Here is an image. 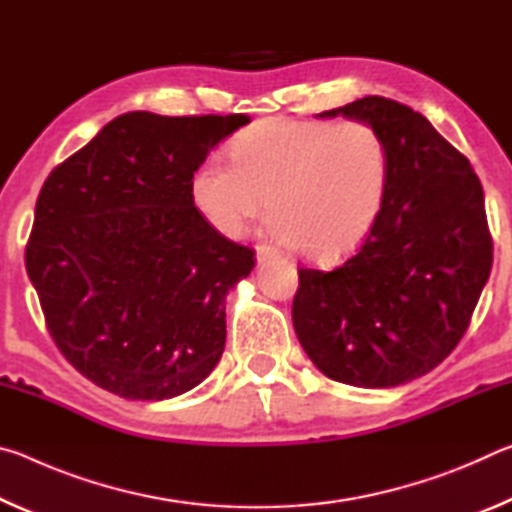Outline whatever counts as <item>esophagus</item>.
I'll return each mask as SVG.
<instances>
[{
    "mask_svg": "<svg viewBox=\"0 0 512 512\" xmlns=\"http://www.w3.org/2000/svg\"><path fill=\"white\" fill-rule=\"evenodd\" d=\"M273 257H280V250L273 248V246H266V244L257 246V262L259 264L266 262V259H273Z\"/></svg>",
    "mask_w": 512,
    "mask_h": 512,
    "instance_id": "obj_1",
    "label": "esophagus"
}]
</instances>
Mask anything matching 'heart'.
<instances>
[{
  "mask_svg": "<svg viewBox=\"0 0 512 512\" xmlns=\"http://www.w3.org/2000/svg\"><path fill=\"white\" fill-rule=\"evenodd\" d=\"M192 176V201L223 237L237 239L266 210L277 239L309 262L334 266L366 244L391 189V153L366 121H257Z\"/></svg>",
  "mask_w": 512,
  "mask_h": 512,
  "instance_id": "b5f03b06",
  "label": "heart"
}]
</instances>
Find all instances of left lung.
Here are the masks:
<instances>
[{"mask_svg":"<svg viewBox=\"0 0 512 512\" xmlns=\"http://www.w3.org/2000/svg\"><path fill=\"white\" fill-rule=\"evenodd\" d=\"M375 126L391 189L370 239L334 271L300 268L293 327L325 377L393 388L427 375L470 325L492 268L483 187L470 160L427 117L363 97L318 117Z\"/></svg>","mask_w":512,"mask_h":512,"instance_id":"8db88e82","label":"left lung"}]
</instances>
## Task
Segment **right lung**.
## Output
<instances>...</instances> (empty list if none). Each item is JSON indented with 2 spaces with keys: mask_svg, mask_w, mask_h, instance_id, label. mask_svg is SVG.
<instances>
[{
  "mask_svg": "<svg viewBox=\"0 0 512 512\" xmlns=\"http://www.w3.org/2000/svg\"><path fill=\"white\" fill-rule=\"evenodd\" d=\"M248 121L126 112L42 185L29 280L58 350L106 391L171 400L219 363L225 296L255 253L203 219L192 176Z\"/></svg>",
  "mask_w": 512,
  "mask_h": 512,
  "instance_id": "1",
  "label": "right lung"
}]
</instances>
